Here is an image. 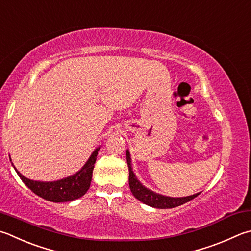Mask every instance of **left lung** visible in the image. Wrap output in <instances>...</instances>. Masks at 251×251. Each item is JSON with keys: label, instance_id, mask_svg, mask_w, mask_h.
Segmentation results:
<instances>
[{"label": "left lung", "instance_id": "8db88e82", "mask_svg": "<svg viewBox=\"0 0 251 251\" xmlns=\"http://www.w3.org/2000/svg\"><path fill=\"white\" fill-rule=\"evenodd\" d=\"M126 163L127 167H129V184L132 195L146 205L156 207V209H172V207L181 205L183 203H187L199 196L200 192L182 198H173L156 193L153 190H151V189L143 186L139 179L136 178L135 174L132 170V162L129 150H126Z\"/></svg>", "mask_w": 251, "mask_h": 251}]
</instances>
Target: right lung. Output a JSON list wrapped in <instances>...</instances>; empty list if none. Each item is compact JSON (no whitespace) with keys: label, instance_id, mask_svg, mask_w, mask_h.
I'll use <instances>...</instances> for the list:
<instances>
[{"label":"right lung","instance_id":"right-lung-1","mask_svg":"<svg viewBox=\"0 0 251 251\" xmlns=\"http://www.w3.org/2000/svg\"><path fill=\"white\" fill-rule=\"evenodd\" d=\"M100 150V146L94 151L92 155L89 156L87 162L84 164V166L71 176L60 179L55 181H37L28 179L18 172L16 167H13L16 170V173L23 182L30 189V190L36 193L44 199L51 202H69L76 200L78 198L83 197L87 192L91 186L92 177H93V169L95 166L98 151ZM12 160V159H11Z\"/></svg>","mask_w":251,"mask_h":251}]
</instances>
